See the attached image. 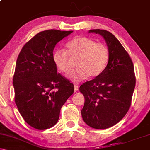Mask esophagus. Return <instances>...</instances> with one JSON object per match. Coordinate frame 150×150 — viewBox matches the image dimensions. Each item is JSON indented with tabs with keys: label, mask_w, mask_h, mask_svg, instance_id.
Listing matches in <instances>:
<instances>
[{
	"label": "esophagus",
	"mask_w": 150,
	"mask_h": 150,
	"mask_svg": "<svg viewBox=\"0 0 150 150\" xmlns=\"http://www.w3.org/2000/svg\"><path fill=\"white\" fill-rule=\"evenodd\" d=\"M78 89H79V86L78 85H74V91H75V92H77V91H78Z\"/></svg>",
	"instance_id": "34e87169"
}]
</instances>
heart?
<instances>
[{
	"instance_id": "heart-1",
	"label": "heart",
	"mask_w": 150,
	"mask_h": 150,
	"mask_svg": "<svg viewBox=\"0 0 150 150\" xmlns=\"http://www.w3.org/2000/svg\"><path fill=\"white\" fill-rule=\"evenodd\" d=\"M70 59H76L77 68L70 74L73 82H79L87 77L98 76L107 65L109 52L107 46L101 43H96L87 37L74 38L65 45V51L57 50L53 53L52 60L56 68L67 74L71 69Z\"/></svg>"
}]
</instances>
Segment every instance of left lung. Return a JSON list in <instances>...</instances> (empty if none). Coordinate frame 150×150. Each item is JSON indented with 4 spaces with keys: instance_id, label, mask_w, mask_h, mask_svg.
Segmentation results:
<instances>
[{
    "instance_id": "8db88e82",
    "label": "left lung",
    "mask_w": 150,
    "mask_h": 150,
    "mask_svg": "<svg viewBox=\"0 0 150 150\" xmlns=\"http://www.w3.org/2000/svg\"><path fill=\"white\" fill-rule=\"evenodd\" d=\"M91 32L104 37L109 58L98 76L80 87L85 97L81 113L89 126L106 129L118 123L128 111L136 79L131 58L115 36L103 30H90Z\"/></svg>"
}]
</instances>
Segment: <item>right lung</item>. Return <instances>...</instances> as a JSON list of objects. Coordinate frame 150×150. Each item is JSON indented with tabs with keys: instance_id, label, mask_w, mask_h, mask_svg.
<instances>
[{
	"instance_id": "add662e5",
	"label": "right lung",
	"mask_w": 150,
	"mask_h": 150,
	"mask_svg": "<svg viewBox=\"0 0 150 150\" xmlns=\"http://www.w3.org/2000/svg\"><path fill=\"white\" fill-rule=\"evenodd\" d=\"M73 31L39 32L19 54L13 76L15 101L26 123L46 130L58 122L61 107L74 92V85L60 73L52 60L56 44Z\"/></svg>"
}]
</instances>
